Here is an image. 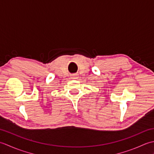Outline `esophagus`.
Wrapping results in <instances>:
<instances>
[{"label": "esophagus", "mask_w": 154, "mask_h": 154, "mask_svg": "<svg viewBox=\"0 0 154 154\" xmlns=\"http://www.w3.org/2000/svg\"><path fill=\"white\" fill-rule=\"evenodd\" d=\"M71 79H77L76 75H72V76H71Z\"/></svg>", "instance_id": "1"}]
</instances>
